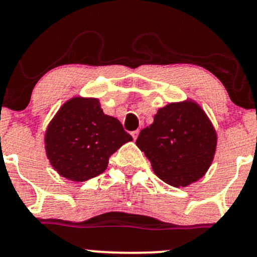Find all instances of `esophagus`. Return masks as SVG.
<instances>
[{"mask_svg":"<svg viewBox=\"0 0 257 257\" xmlns=\"http://www.w3.org/2000/svg\"><path fill=\"white\" fill-rule=\"evenodd\" d=\"M138 135H139V131H134V132H132V137H133V139H137L138 138Z\"/></svg>","mask_w":257,"mask_h":257,"instance_id":"obj_1","label":"esophagus"}]
</instances>
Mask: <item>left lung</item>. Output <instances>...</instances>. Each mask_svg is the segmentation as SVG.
Returning a JSON list of instances; mask_svg holds the SVG:
<instances>
[{
	"instance_id": "obj_1",
	"label": "left lung",
	"mask_w": 257,
	"mask_h": 257,
	"mask_svg": "<svg viewBox=\"0 0 257 257\" xmlns=\"http://www.w3.org/2000/svg\"><path fill=\"white\" fill-rule=\"evenodd\" d=\"M216 132L197 102H172L159 108L137 146L151 162L159 179L185 187L206 173L216 150Z\"/></svg>"
}]
</instances>
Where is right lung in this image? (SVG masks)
<instances>
[{
    "label": "right lung",
    "mask_w": 257,
    "mask_h": 257,
    "mask_svg": "<svg viewBox=\"0 0 257 257\" xmlns=\"http://www.w3.org/2000/svg\"><path fill=\"white\" fill-rule=\"evenodd\" d=\"M133 138L98 99L72 98L61 106L44 135L47 157L64 178L83 182L105 172L108 158Z\"/></svg>",
    "instance_id": "obj_1"
}]
</instances>
